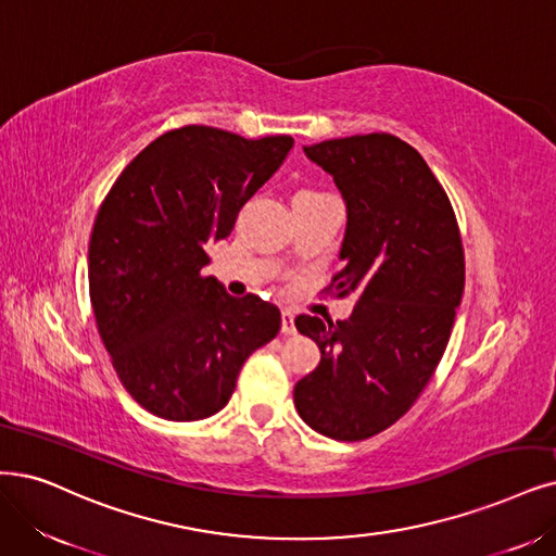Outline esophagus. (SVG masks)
Segmentation results:
<instances>
[{
    "instance_id": "obj_1",
    "label": "esophagus",
    "mask_w": 556,
    "mask_h": 556,
    "mask_svg": "<svg viewBox=\"0 0 556 556\" xmlns=\"http://www.w3.org/2000/svg\"><path fill=\"white\" fill-rule=\"evenodd\" d=\"M281 332L283 334H295V314L291 309L281 312Z\"/></svg>"
}]
</instances>
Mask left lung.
Returning a JSON list of instances; mask_svg holds the SVG:
<instances>
[{
    "mask_svg": "<svg viewBox=\"0 0 556 556\" xmlns=\"http://www.w3.org/2000/svg\"><path fill=\"white\" fill-rule=\"evenodd\" d=\"M304 153L348 211L343 267L327 289L357 302L348 320L295 318L320 364L293 399L316 433L359 442L399 421L433 378L465 289L463 240L440 180L403 139L355 135Z\"/></svg>",
    "mask_w": 556,
    "mask_h": 556,
    "instance_id": "obj_1",
    "label": "left lung"
}]
</instances>
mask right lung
<instances>
[{"mask_svg": "<svg viewBox=\"0 0 556 556\" xmlns=\"http://www.w3.org/2000/svg\"><path fill=\"white\" fill-rule=\"evenodd\" d=\"M293 149V137L244 139L185 126L151 141L102 201L89 242L98 334L128 394L151 415L199 421L229 403L244 359L281 327L275 304L231 298L208 242Z\"/></svg>", "mask_w": 556, "mask_h": 556, "instance_id": "1", "label": "right lung"}]
</instances>
